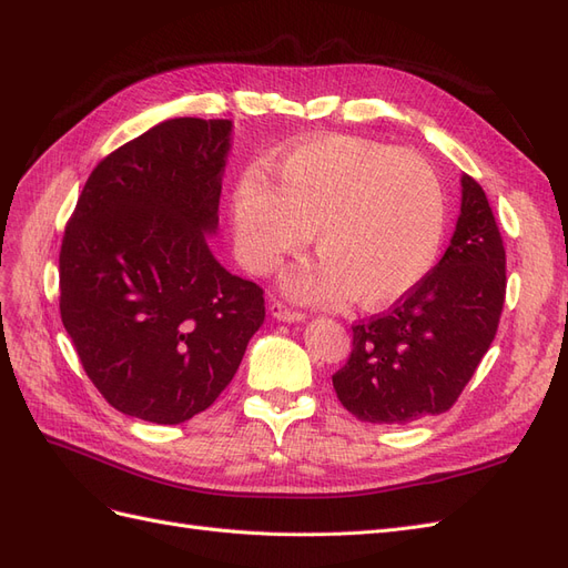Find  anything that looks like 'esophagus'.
I'll return each mask as SVG.
<instances>
[{
  "label": "esophagus",
  "instance_id": "1",
  "mask_svg": "<svg viewBox=\"0 0 568 568\" xmlns=\"http://www.w3.org/2000/svg\"><path fill=\"white\" fill-rule=\"evenodd\" d=\"M270 315L274 317V320H280V322H303L305 320V315L303 313H298V311H291V307H286L284 303H280V301H274L272 305H270Z\"/></svg>",
  "mask_w": 568,
  "mask_h": 568
}]
</instances>
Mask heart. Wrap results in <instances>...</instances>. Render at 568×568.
Instances as JSON below:
<instances>
[{"mask_svg":"<svg viewBox=\"0 0 568 568\" xmlns=\"http://www.w3.org/2000/svg\"><path fill=\"white\" fill-rule=\"evenodd\" d=\"M270 173L277 187L248 170L234 189L236 248L251 272L272 274L313 232L322 257L286 280L296 301L384 307L432 272L445 192L419 153L336 134L282 153Z\"/></svg>","mask_w":568,"mask_h":568,"instance_id":"b5f03b06","label":"heart"}]
</instances>
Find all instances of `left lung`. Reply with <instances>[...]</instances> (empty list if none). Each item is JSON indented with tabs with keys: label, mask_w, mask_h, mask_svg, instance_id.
I'll return each instance as SVG.
<instances>
[{
	"label": "left lung",
	"mask_w": 568,
	"mask_h": 568,
	"mask_svg": "<svg viewBox=\"0 0 568 568\" xmlns=\"http://www.w3.org/2000/svg\"><path fill=\"white\" fill-rule=\"evenodd\" d=\"M462 205L440 263L386 315L353 326L334 376L359 422L409 424L450 409L490 348L505 305V246L486 192L462 175Z\"/></svg>",
	"instance_id": "left-lung-1"
}]
</instances>
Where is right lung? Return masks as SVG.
<instances>
[{"mask_svg": "<svg viewBox=\"0 0 568 568\" xmlns=\"http://www.w3.org/2000/svg\"><path fill=\"white\" fill-rule=\"evenodd\" d=\"M232 130L201 118L151 128L92 170L65 227L61 320L128 417L180 424L209 409L265 320L263 288L209 244Z\"/></svg>", "mask_w": 568, "mask_h": 568, "instance_id": "obj_1", "label": "right lung"}]
</instances>
